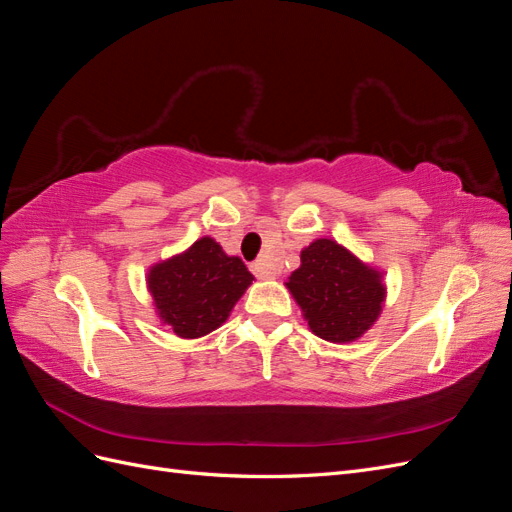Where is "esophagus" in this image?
<instances>
[{
	"label": "esophagus",
	"instance_id": "obj_1",
	"mask_svg": "<svg viewBox=\"0 0 512 512\" xmlns=\"http://www.w3.org/2000/svg\"><path fill=\"white\" fill-rule=\"evenodd\" d=\"M252 271L256 277H260V280H273V271L269 269L265 260H256L252 265Z\"/></svg>",
	"mask_w": 512,
	"mask_h": 512
}]
</instances>
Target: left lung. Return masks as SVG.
I'll list each match as a JSON object with an SVG mask.
<instances>
[{
  "instance_id": "8db88e82",
  "label": "left lung",
  "mask_w": 512,
  "mask_h": 512,
  "mask_svg": "<svg viewBox=\"0 0 512 512\" xmlns=\"http://www.w3.org/2000/svg\"><path fill=\"white\" fill-rule=\"evenodd\" d=\"M318 337L333 344L359 339L382 312V273L344 245L316 239L301 252V267L286 282Z\"/></svg>"
}]
</instances>
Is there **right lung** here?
<instances>
[{"instance_id":"right-lung-1","label":"right lung","mask_w":512,"mask_h":512,"mask_svg":"<svg viewBox=\"0 0 512 512\" xmlns=\"http://www.w3.org/2000/svg\"><path fill=\"white\" fill-rule=\"evenodd\" d=\"M243 260L228 256L211 237L149 269L147 286L164 324L183 339L203 337L226 322L252 284Z\"/></svg>"}]
</instances>
